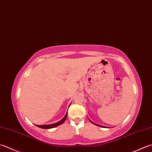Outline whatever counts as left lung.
I'll return each instance as SVG.
<instances>
[{"mask_svg": "<svg viewBox=\"0 0 152 152\" xmlns=\"http://www.w3.org/2000/svg\"><path fill=\"white\" fill-rule=\"evenodd\" d=\"M91 123H93V122H91ZM94 124H96V125H97V124H95V123H94ZM97 126H101V127H103V128H104V127H105V126H100V125H97Z\"/></svg>", "mask_w": 152, "mask_h": 152, "instance_id": "left-lung-1", "label": "left lung"}]
</instances>
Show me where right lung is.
<instances>
[{"label": "right lung", "instance_id": "1", "mask_svg": "<svg viewBox=\"0 0 152 152\" xmlns=\"http://www.w3.org/2000/svg\"><path fill=\"white\" fill-rule=\"evenodd\" d=\"M67 116L68 114L66 113V115H65V117L62 118L61 121H60L58 123H56L54 124H45V125H37V126L41 128V129H53V128H55L56 126H58L60 125V124H62L65 121V120L67 118Z\"/></svg>", "mask_w": 152, "mask_h": 152}]
</instances>
